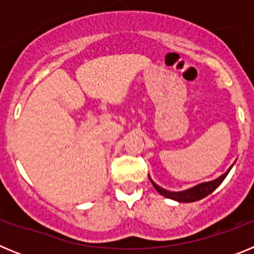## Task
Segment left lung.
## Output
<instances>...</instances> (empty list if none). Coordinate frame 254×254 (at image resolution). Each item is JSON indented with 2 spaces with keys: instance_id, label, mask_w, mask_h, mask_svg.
I'll return each mask as SVG.
<instances>
[{
  "instance_id": "obj_1",
  "label": "left lung",
  "mask_w": 254,
  "mask_h": 254,
  "mask_svg": "<svg viewBox=\"0 0 254 254\" xmlns=\"http://www.w3.org/2000/svg\"><path fill=\"white\" fill-rule=\"evenodd\" d=\"M233 165H234V164H233ZM233 165L229 168L224 174H221L219 178L210 182H203V183H199V185L194 186V187L188 188V190H179V192H172V190H164V188H161L160 186L156 185V183L150 178V176L149 178H150V182L152 183V186L155 187V190H158L161 196L167 197V198H170V199H174V201H178V202H194V201L205 198V197L208 196L211 192H214V190H216L221 183H223V181L226 178V176L229 174V172H230V169L233 168Z\"/></svg>"
}]
</instances>
